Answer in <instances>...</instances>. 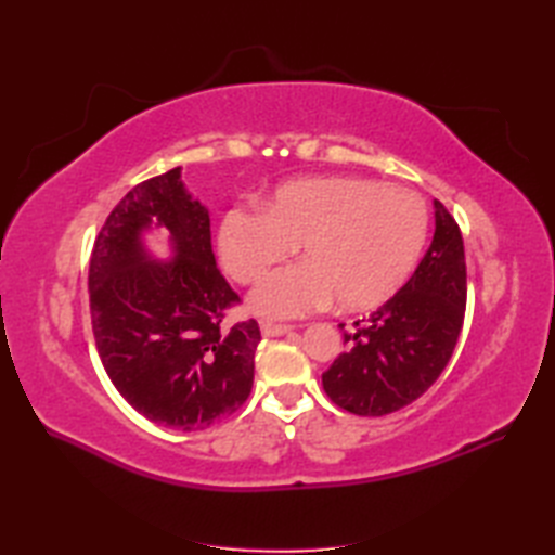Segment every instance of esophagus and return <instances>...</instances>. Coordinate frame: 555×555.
Segmentation results:
<instances>
[{
	"label": "esophagus",
	"instance_id": "34e87169",
	"mask_svg": "<svg viewBox=\"0 0 555 555\" xmlns=\"http://www.w3.org/2000/svg\"><path fill=\"white\" fill-rule=\"evenodd\" d=\"M294 326L292 324H278V322H261V333L266 338H273V335L289 333Z\"/></svg>",
	"mask_w": 555,
	"mask_h": 555
}]
</instances>
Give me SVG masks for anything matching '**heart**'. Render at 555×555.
<instances>
[{"instance_id": "obj_1", "label": "heart", "mask_w": 555, "mask_h": 555, "mask_svg": "<svg viewBox=\"0 0 555 555\" xmlns=\"http://www.w3.org/2000/svg\"><path fill=\"white\" fill-rule=\"evenodd\" d=\"M428 238V208L416 192L365 178L294 180L263 201L236 208L220 227V257L241 284L261 282L292 257L304 261L251 294L266 317H298L326 306L365 310L389 300L412 275Z\"/></svg>"}]
</instances>
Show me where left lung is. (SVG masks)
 I'll return each instance as SVG.
<instances>
[{
    "instance_id": "left-lung-1",
    "label": "left lung",
    "mask_w": 555,
    "mask_h": 555,
    "mask_svg": "<svg viewBox=\"0 0 555 555\" xmlns=\"http://www.w3.org/2000/svg\"><path fill=\"white\" fill-rule=\"evenodd\" d=\"M465 300L461 229L435 201V236L426 257L400 292L345 331L349 349L322 375L326 396L359 416H384L410 405L449 363Z\"/></svg>"
}]
</instances>
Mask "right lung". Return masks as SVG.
Wrapping results in <instances>:
<instances>
[{
	"instance_id": "right-lung-1",
	"label": "right lung",
	"mask_w": 555,
	"mask_h": 555,
	"mask_svg": "<svg viewBox=\"0 0 555 555\" xmlns=\"http://www.w3.org/2000/svg\"><path fill=\"white\" fill-rule=\"evenodd\" d=\"M162 225L177 257L150 262L140 233ZM241 296L215 263L208 210L182 188L180 166L139 182L99 231L90 259L96 351L115 389L145 418L204 430L243 408L261 331L227 324Z\"/></svg>"
}]
</instances>
